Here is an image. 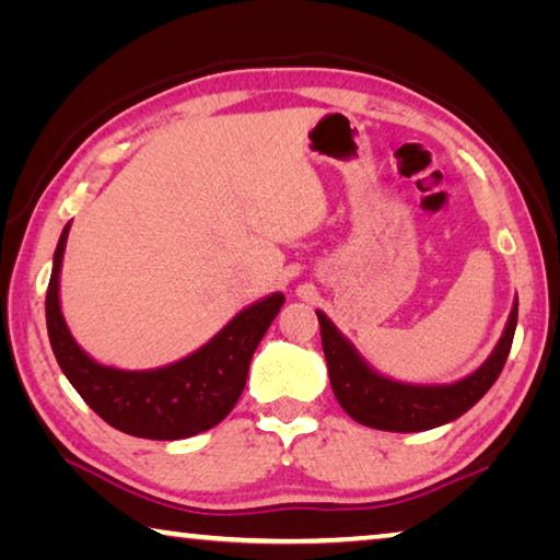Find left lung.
Segmentation results:
<instances>
[{
    "mask_svg": "<svg viewBox=\"0 0 560 560\" xmlns=\"http://www.w3.org/2000/svg\"><path fill=\"white\" fill-rule=\"evenodd\" d=\"M320 324L330 387L340 407L355 422L387 432H422L457 420L487 395L504 368L518 320V296L511 306L504 334L477 371L447 385H412L377 373L358 348L340 334L324 311H316Z\"/></svg>",
    "mask_w": 560,
    "mask_h": 560,
    "instance_id": "8db88e82",
    "label": "left lung"
}]
</instances>
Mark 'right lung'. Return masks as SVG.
<instances>
[{"instance_id": "right-lung-1", "label": "right lung", "mask_w": 560, "mask_h": 560, "mask_svg": "<svg viewBox=\"0 0 560 560\" xmlns=\"http://www.w3.org/2000/svg\"><path fill=\"white\" fill-rule=\"evenodd\" d=\"M71 222L54 252L46 291V328L56 363L86 405L110 428L145 440H185L220 424L244 390L259 340L283 306V293H269L242 308L230 324L175 363L126 371L103 365L83 350L61 311V264Z\"/></svg>"}]
</instances>
